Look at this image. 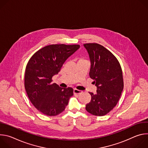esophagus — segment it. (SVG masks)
<instances>
[{"label": "esophagus", "mask_w": 148, "mask_h": 148, "mask_svg": "<svg viewBox=\"0 0 148 148\" xmlns=\"http://www.w3.org/2000/svg\"><path fill=\"white\" fill-rule=\"evenodd\" d=\"M81 92H82V91L78 90L75 89V88L74 89V94H78V95H79V94H81Z\"/></svg>", "instance_id": "obj_1"}]
</instances>
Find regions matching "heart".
<instances>
[{
	"label": "heart",
	"instance_id": "1",
	"mask_svg": "<svg viewBox=\"0 0 148 148\" xmlns=\"http://www.w3.org/2000/svg\"><path fill=\"white\" fill-rule=\"evenodd\" d=\"M84 60V59H82V58H81L79 60Z\"/></svg>",
	"mask_w": 148,
	"mask_h": 148
}]
</instances>
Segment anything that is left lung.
I'll use <instances>...</instances> for the list:
<instances>
[{"label":"left lung","instance_id":"obj_1","mask_svg":"<svg viewBox=\"0 0 148 148\" xmlns=\"http://www.w3.org/2000/svg\"><path fill=\"white\" fill-rule=\"evenodd\" d=\"M91 61L90 77L97 87V93L89 92L91 101L86 110L95 116H103L117 104L123 88L122 69L117 58L106 48L97 43L84 45Z\"/></svg>","mask_w":148,"mask_h":148}]
</instances>
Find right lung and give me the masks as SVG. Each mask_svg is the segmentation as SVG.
Segmentation results:
<instances>
[{
    "mask_svg": "<svg viewBox=\"0 0 148 148\" xmlns=\"http://www.w3.org/2000/svg\"><path fill=\"white\" fill-rule=\"evenodd\" d=\"M79 47L77 45H49L36 52L27 62L25 75L26 91L34 107L43 114L56 116L61 113L73 95L72 88L60 87L52 82V77Z\"/></svg>",
    "mask_w": 148,
    "mask_h": 148,
    "instance_id": "add662e5",
    "label": "right lung"
}]
</instances>
